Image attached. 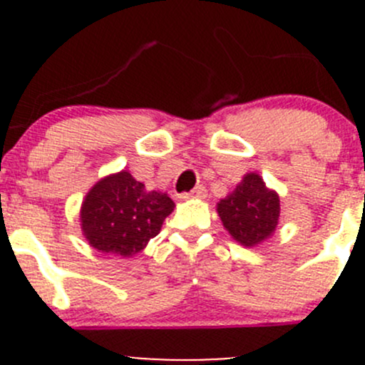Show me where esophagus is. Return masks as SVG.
Returning <instances> with one entry per match:
<instances>
[{
    "label": "esophagus",
    "instance_id": "obj_1",
    "mask_svg": "<svg viewBox=\"0 0 365 365\" xmlns=\"http://www.w3.org/2000/svg\"><path fill=\"white\" fill-rule=\"evenodd\" d=\"M206 197V189L205 187H196L194 190H190V192H185L182 196V200H205Z\"/></svg>",
    "mask_w": 365,
    "mask_h": 365
}]
</instances>
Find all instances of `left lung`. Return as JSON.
I'll list each match as a JSON object with an SVG mask.
<instances>
[{
    "mask_svg": "<svg viewBox=\"0 0 365 365\" xmlns=\"http://www.w3.org/2000/svg\"><path fill=\"white\" fill-rule=\"evenodd\" d=\"M227 233L244 247H256L274 235L281 215V200L257 173H247L237 189L217 203Z\"/></svg>",
    "mask_w": 365,
    "mask_h": 365,
    "instance_id": "obj_1",
    "label": "left lung"
}]
</instances>
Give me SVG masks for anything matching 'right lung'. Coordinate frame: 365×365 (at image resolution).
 Here are the masks:
<instances>
[{"mask_svg":"<svg viewBox=\"0 0 365 365\" xmlns=\"http://www.w3.org/2000/svg\"><path fill=\"white\" fill-rule=\"evenodd\" d=\"M173 208L168 194L146 190L123 169L91 187L81 206V230L98 252L130 257L159 235Z\"/></svg>","mask_w":365,"mask_h":365,"instance_id":"add662e5","label":"right lung"}]
</instances>
